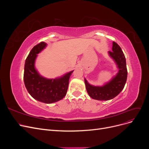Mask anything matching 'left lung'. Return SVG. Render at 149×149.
<instances>
[{"label": "left lung", "mask_w": 149, "mask_h": 149, "mask_svg": "<svg viewBox=\"0 0 149 149\" xmlns=\"http://www.w3.org/2000/svg\"><path fill=\"white\" fill-rule=\"evenodd\" d=\"M109 56L116 63L118 72L109 82L104 85L93 86L84 78V83L89 96L94 100L108 101L114 98L123 91L127 77L125 58L120 47L116 42H112V52H108Z\"/></svg>", "instance_id": "obj_1"}]
</instances>
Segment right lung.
<instances>
[{
    "label": "right lung",
    "mask_w": 149,
    "mask_h": 149,
    "mask_svg": "<svg viewBox=\"0 0 149 149\" xmlns=\"http://www.w3.org/2000/svg\"><path fill=\"white\" fill-rule=\"evenodd\" d=\"M47 46V44L42 42L31 49L25 60L24 81L31 97L40 102L51 104L62 100L66 96L69 79L73 71L55 79H48L40 75L35 68V63L38 54Z\"/></svg>",
    "instance_id": "1"
}]
</instances>
